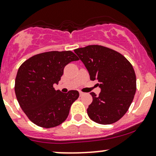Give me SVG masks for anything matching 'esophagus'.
Returning <instances> with one entry per match:
<instances>
[{
	"label": "esophagus",
	"mask_w": 156,
	"mask_h": 156,
	"mask_svg": "<svg viewBox=\"0 0 156 156\" xmlns=\"http://www.w3.org/2000/svg\"><path fill=\"white\" fill-rule=\"evenodd\" d=\"M79 94H80V96H81H81H83V95H84V93H83V92H81V91H80V92H79Z\"/></svg>",
	"instance_id": "34e87169"
}]
</instances>
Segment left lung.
<instances>
[{"label": "left lung", "instance_id": "1", "mask_svg": "<svg viewBox=\"0 0 156 156\" xmlns=\"http://www.w3.org/2000/svg\"><path fill=\"white\" fill-rule=\"evenodd\" d=\"M74 51L85 66L90 80H97L101 89L99 96L90 93L93 102L88 106V116L101 125L115 123L127 112L136 93L133 66L119 52L100 45Z\"/></svg>", "mask_w": 156, "mask_h": 156}]
</instances>
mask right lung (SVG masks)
I'll return each mask as SVG.
<instances>
[{
    "label": "right lung",
    "instance_id": "obj_1",
    "mask_svg": "<svg viewBox=\"0 0 156 156\" xmlns=\"http://www.w3.org/2000/svg\"><path fill=\"white\" fill-rule=\"evenodd\" d=\"M78 58L70 50L50 51L34 55L18 69L15 94L25 114L37 126L54 127L66 121L72 103L78 98L77 90H56L66 66Z\"/></svg>",
    "mask_w": 156,
    "mask_h": 156
}]
</instances>
